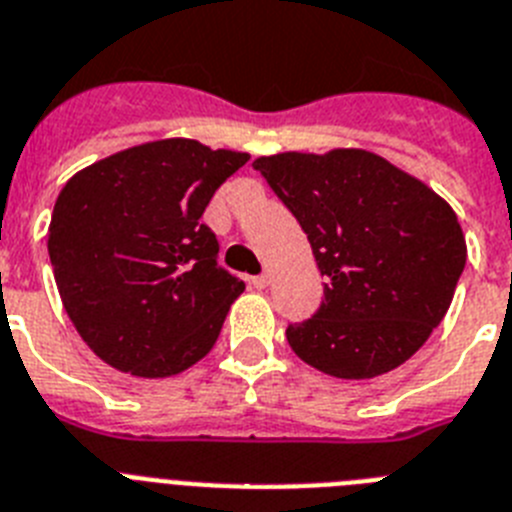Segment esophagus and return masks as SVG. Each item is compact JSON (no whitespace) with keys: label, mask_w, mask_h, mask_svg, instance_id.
Instances as JSON below:
<instances>
[{"label":"esophagus","mask_w":512,"mask_h":512,"mask_svg":"<svg viewBox=\"0 0 512 512\" xmlns=\"http://www.w3.org/2000/svg\"><path fill=\"white\" fill-rule=\"evenodd\" d=\"M250 283L255 288H268V283H270V275L268 273H260V275H252L250 278Z\"/></svg>","instance_id":"obj_1"}]
</instances>
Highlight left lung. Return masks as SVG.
Listing matches in <instances>:
<instances>
[{
	"mask_svg": "<svg viewBox=\"0 0 512 512\" xmlns=\"http://www.w3.org/2000/svg\"><path fill=\"white\" fill-rule=\"evenodd\" d=\"M309 237L327 278L293 353L337 379L402 366L441 324L466 265L453 208L379 154H275L252 162Z\"/></svg>",
	"mask_w": 512,
	"mask_h": 512,
	"instance_id": "1",
	"label": "left lung"
}]
</instances>
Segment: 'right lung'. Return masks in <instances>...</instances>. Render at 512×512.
<instances>
[{"label": "right lung", "instance_id": "1", "mask_svg": "<svg viewBox=\"0 0 512 512\" xmlns=\"http://www.w3.org/2000/svg\"><path fill=\"white\" fill-rule=\"evenodd\" d=\"M247 154L164 139L118 151L64 185L48 226L61 301L108 366L164 379L198 363L244 283L201 221Z\"/></svg>", "mask_w": 512, "mask_h": 512}]
</instances>
